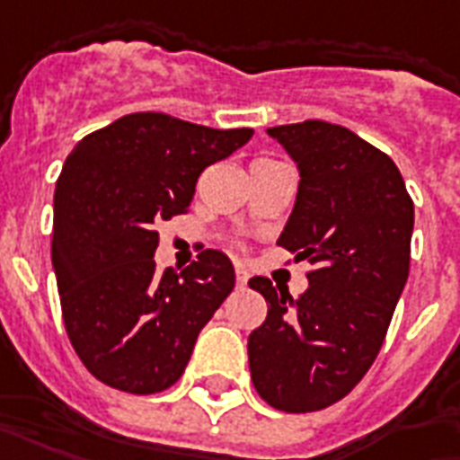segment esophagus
<instances>
[{
  "mask_svg": "<svg viewBox=\"0 0 460 460\" xmlns=\"http://www.w3.org/2000/svg\"><path fill=\"white\" fill-rule=\"evenodd\" d=\"M246 282H248V270L243 268V265L236 263V285H239V288H246Z\"/></svg>",
  "mask_w": 460,
  "mask_h": 460,
  "instance_id": "34e87169",
  "label": "esophagus"
}]
</instances>
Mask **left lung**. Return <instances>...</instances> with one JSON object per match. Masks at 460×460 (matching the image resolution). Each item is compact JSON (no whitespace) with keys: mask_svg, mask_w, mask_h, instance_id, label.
Wrapping results in <instances>:
<instances>
[{"mask_svg":"<svg viewBox=\"0 0 460 460\" xmlns=\"http://www.w3.org/2000/svg\"><path fill=\"white\" fill-rule=\"evenodd\" d=\"M268 134L299 168L278 243L312 270L297 299L251 278L268 316L248 336V366L265 402L302 414L339 402L373 366L410 275L414 204L393 158L346 126L309 119Z\"/></svg>","mask_w":460,"mask_h":460,"instance_id":"obj_1","label":"left lung"}]
</instances>
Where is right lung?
<instances>
[{"label":"right lung","mask_w":460,"mask_h":460,"mask_svg":"<svg viewBox=\"0 0 460 460\" xmlns=\"http://www.w3.org/2000/svg\"><path fill=\"white\" fill-rule=\"evenodd\" d=\"M253 128H209L136 111L77 141L56 185L53 268L67 339L104 385H175L202 326L234 290V265L207 248L182 273L158 270L161 221L190 209L197 178Z\"/></svg>","instance_id":"add662e5"}]
</instances>
